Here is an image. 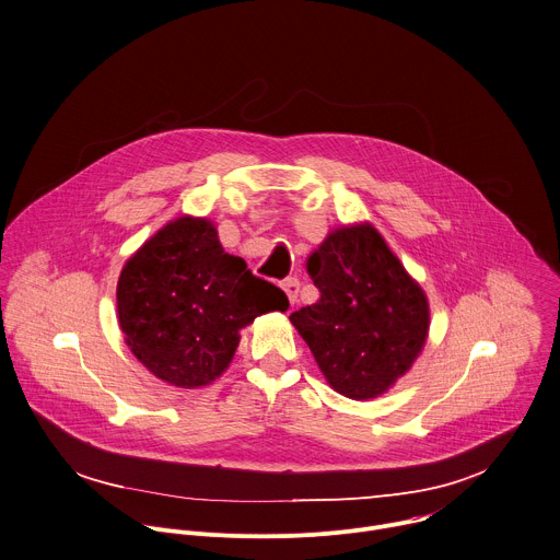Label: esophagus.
Segmentation results:
<instances>
[{"instance_id":"obj_1","label":"esophagus","mask_w":560,"mask_h":560,"mask_svg":"<svg viewBox=\"0 0 560 560\" xmlns=\"http://www.w3.org/2000/svg\"><path fill=\"white\" fill-rule=\"evenodd\" d=\"M281 288H283V292L288 294L290 303H294V301H296V294H299V279H296V277H288V279L281 281Z\"/></svg>"}]
</instances>
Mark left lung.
I'll return each mask as SVG.
<instances>
[{
	"instance_id": "1",
	"label": "left lung",
	"mask_w": 560,
	"mask_h": 560,
	"mask_svg": "<svg viewBox=\"0 0 560 560\" xmlns=\"http://www.w3.org/2000/svg\"><path fill=\"white\" fill-rule=\"evenodd\" d=\"M320 292L290 314L323 375L349 399L386 393L421 353L430 307L371 224L342 226L307 259Z\"/></svg>"
}]
</instances>
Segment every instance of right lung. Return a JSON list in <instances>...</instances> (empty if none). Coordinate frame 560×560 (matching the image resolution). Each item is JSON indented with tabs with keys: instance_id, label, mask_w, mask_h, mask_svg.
<instances>
[{
	"instance_id": "right-lung-1",
	"label": "right lung",
	"mask_w": 560,
	"mask_h": 560,
	"mask_svg": "<svg viewBox=\"0 0 560 560\" xmlns=\"http://www.w3.org/2000/svg\"><path fill=\"white\" fill-rule=\"evenodd\" d=\"M283 290L224 253L202 218H178L150 237L117 281L126 345L159 380L178 388L213 382L233 360L240 329L288 310Z\"/></svg>"
}]
</instances>
